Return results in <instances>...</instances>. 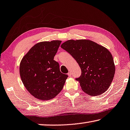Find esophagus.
Returning a JSON list of instances; mask_svg holds the SVG:
<instances>
[{"label": "esophagus", "instance_id": "1", "mask_svg": "<svg viewBox=\"0 0 130 130\" xmlns=\"http://www.w3.org/2000/svg\"><path fill=\"white\" fill-rule=\"evenodd\" d=\"M68 75H69V77H71V72H69V73H68Z\"/></svg>", "mask_w": 130, "mask_h": 130}]
</instances>
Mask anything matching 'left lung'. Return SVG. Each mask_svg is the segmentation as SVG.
Returning a JSON list of instances; mask_svg holds the SVG:
<instances>
[{
    "label": "left lung",
    "instance_id": "8db88e82",
    "mask_svg": "<svg viewBox=\"0 0 130 130\" xmlns=\"http://www.w3.org/2000/svg\"><path fill=\"white\" fill-rule=\"evenodd\" d=\"M61 47L70 54L78 64L81 74L75 79L85 93L97 96L104 93L110 85L115 66L110 52L89 40H69Z\"/></svg>",
    "mask_w": 130,
    "mask_h": 130
}]
</instances>
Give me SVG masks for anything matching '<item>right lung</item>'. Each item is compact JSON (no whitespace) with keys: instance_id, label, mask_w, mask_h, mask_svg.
I'll return each instance as SVG.
<instances>
[{"instance_id":"right-lung-1","label":"right lung","mask_w":130,"mask_h":130,"mask_svg":"<svg viewBox=\"0 0 130 130\" xmlns=\"http://www.w3.org/2000/svg\"><path fill=\"white\" fill-rule=\"evenodd\" d=\"M61 41L42 42L35 45L24 56L20 74L26 89L36 98L53 99L62 90L68 75L60 71L54 60Z\"/></svg>"}]
</instances>
